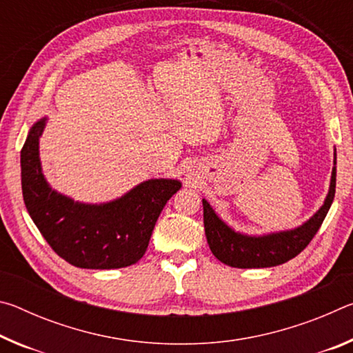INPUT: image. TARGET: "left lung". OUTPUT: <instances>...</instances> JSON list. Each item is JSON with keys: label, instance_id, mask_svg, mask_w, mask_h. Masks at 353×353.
Segmentation results:
<instances>
[{"label": "left lung", "instance_id": "8db88e82", "mask_svg": "<svg viewBox=\"0 0 353 353\" xmlns=\"http://www.w3.org/2000/svg\"><path fill=\"white\" fill-rule=\"evenodd\" d=\"M333 165L330 187H328L324 204L305 223L290 230L271 232L265 235L241 234L224 223L207 199H202L205 236L213 255L224 265L241 268V270L279 266L294 259L313 240L322 221L330 210L334 188H336V149H334Z\"/></svg>", "mask_w": 353, "mask_h": 353}]
</instances>
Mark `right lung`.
<instances>
[{
	"label": "right lung",
	"instance_id": "obj_1",
	"mask_svg": "<svg viewBox=\"0 0 353 353\" xmlns=\"http://www.w3.org/2000/svg\"><path fill=\"white\" fill-rule=\"evenodd\" d=\"M48 118L29 129L21 149V190L29 216L52 250L83 270H118L145 255L149 238L166 202L177 193V179H149L101 204L59 193L43 176L39 143Z\"/></svg>",
	"mask_w": 353,
	"mask_h": 353
}]
</instances>
